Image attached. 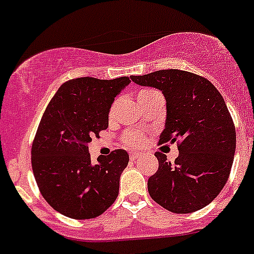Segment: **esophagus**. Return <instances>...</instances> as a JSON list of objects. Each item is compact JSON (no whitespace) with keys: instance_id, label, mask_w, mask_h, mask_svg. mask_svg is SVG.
I'll return each instance as SVG.
<instances>
[{"instance_id":"esophagus-1","label":"esophagus","mask_w":254,"mask_h":254,"mask_svg":"<svg viewBox=\"0 0 254 254\" xmlns=\"http://www.w3.org/2000/svg\"><path fill=\"white\" fill-rule=\"evenodd\" d=\"M142 156H143V154H142V153H131V154H129V157H131L132 161H136V159L141 158Z\"/></svg>"}]
</instances>
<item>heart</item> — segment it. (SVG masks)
Listing matches in <instances>:
<instances>
[{"instance_id": "1", "label": "heart", "mask_w": 254, "mask_h": 254, "mask_svg": "<svg viewBox=\"0 0 254 254\" xmlns=\"http://www.w3.org/2000/svg\"><path fill=\"white\" fill-rule=\"evenodd\" d=\"M157 92L156 89H143V91H141V92L138 93V100H142V98L147 97L148 95H151V93H154ZM115 107L116 106L113 105L112 108H111V113H113V111H115ZM122 141L123 143L126 144V146H129V147H139L143 144L144 142V138L143 136H142L139 132L137 131H129V132H126L125 134H123L122 137Z\"/></svg>"}]
</instances>
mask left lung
Wrapping results in <instances>:
<instances>
[{"instance_id": "8db88e82", "label": "left lung", "mask_w": 254, "mask_h": 254, "mask_svg": "<svg viewBox=\"0 0 254 254\" xmlns=\"http://www.w3.org/2000/svg\"><path fill=\"white\" fill-rule=\"evenodd\" d=\"M166 98L167 118L159 143L177 142L175 162L156 152L158 170L148 178L154 202L173 213H192L211 203L228 181L236 128L226 102L207 78L181 69L131 76Z\"/></svg>"}]
</instances>
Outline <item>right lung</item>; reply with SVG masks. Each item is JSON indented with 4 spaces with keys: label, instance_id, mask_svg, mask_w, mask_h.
<instances>
[{
    "label": "right lung",
    "instance_id": "right-lung-1",
    "mask_svg": "<svg viewBox=\"0 0 254 254\" xmlns=\"http://www.w3.org/2000/svg\"><path fill=\"white\" fill-rule=\"evenodd\" d=\"M128 77H79L64 82L46 107L31 149L35 180L47 203L64 216L89 219L116 201L129 157L125 149L91 161L88 143L108 127L115 97Z\"/></svg>",
    "mask_w": 254,
    "mask_h": 254
}]
</instances>
